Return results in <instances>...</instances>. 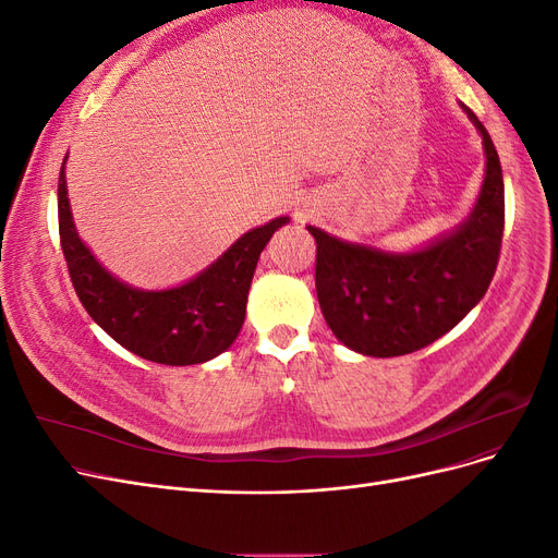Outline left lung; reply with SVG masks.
<instances>
[{
	"label": "left lung",
	"instance_id": "1",
	"mask_svg": "<svg viewBox=\"0 0 558 558\" xmlns=\"http://www.w3.org/2000/svg\"><path fill=\"white\" fill-rule=\"evenodd\" d=\"M486 174L468 221L408 256L349 244L307 226L316 240V295L340 342L391 359L428 347L484 298L496 275L505 230V189L496 146L480 118Z\"/></svg>",
	"mask_w": 558,
	"mask_h": 558
}]
</instances>
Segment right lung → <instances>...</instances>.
I'll use <instances>...</instances> for the list:
<instances>
[{"label":"right lung","mask_w":558,"mask_h":558,"mask_svg":"<svg viewBox=\"0 0 558 558\" xmlns=\"http://www.w3.org/2000/svg\"><path fill=\"white\" fill-rule=\"evenodd\" d=\"M281 216L246 232L193 281L170 291H137L113 279L78 240L64 185L58 181V228L62 256L81 305L95 324L137 356L160 365H197L223 353L240 335L246 295L260 251Z\"/></svg>","instance_id":"1"}]
</instances>
